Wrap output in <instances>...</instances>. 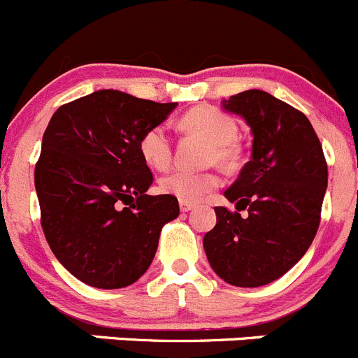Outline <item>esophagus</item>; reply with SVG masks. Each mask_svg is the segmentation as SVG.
I'll return each instance as SVG.
<instances>
[{
	"mask_svg": "<svg viewBox=\"0 0 358 358\" xmlns=\"http://www.w3.org/2000/svg\"><path fill=\"white\" fill-rule=\"evenodd\" d=\"M196 203H190V201H183V199H180V210L182 212H190V210L194 208Z\"/></svg>",
	"mask_w": 358,
	"mask_h": 358,
	"instance_id": "esophagus-1",
	"label": "esophagus"
}]
</instances>
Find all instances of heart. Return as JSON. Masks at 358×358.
Wrapping results in <instances>:
<instances>
[{"label": "heart", "instance_id": "b5f03b06", "mask_svg": "<svg viewBox=\"0 0 358 358\" xmlns=\"http://www.w3.org/2000/svg\"><path fill=\"white\" fill-rule=\"evenodd\" d=\"M182 125L189 130L203 134L213 145L212 159L220 164H229L233 160L231 143L236 139L238 125L226 113L215 108H196L182 118ZM139 153L143 160L152 169H166L171 162V139L168 129L164 125H155L143 134L139 141ZM220 183L219 176L212 171H187L176 169L160 178L159 187L162 194L175 196L183 201H198L206 192L217 189Z\"/></svg>", "mask_w": 358, "mask_h": 358}]
</instances>
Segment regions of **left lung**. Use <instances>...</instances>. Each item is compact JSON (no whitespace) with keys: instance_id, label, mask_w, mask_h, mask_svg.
I'll use <instances>...</instances> for the list:
<instances>
[{"instance_id":"1","label":"left lung","mask_w":358,"mask_h":358,"mask_svg":"<svg viewBox=\"0 0 358 358\" xmlns=\"http://www.w3.org/2000/svg\"><path fill=\"white\" fill-rule=\"evenodd\" d=\"M222 108L250 127L252 153L224 190L236 212L215 206L217 224L203 247L220 279L258 288L285 275L313 243L329 171L315 129L289 103L247 90L222 100ZM242 209L245 217L239 215Z\"/></svg>"}]
</instances>
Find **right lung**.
<instances>
[{"label":"right lung","instance_id":"add662e5","mask_svg":"<svg viewBox=\"0 0 358 358\" xmlns=\"http://www.w3.org/2000/svg\"><path fill=\"white\" fill-rule=\"evenodd\" d=\"M178 103L99 90L65 103L42 138L35 189L42 229L58 262L93 288L130 286L152 265L175 196L146 194L153 175L143 134Z\"/></svg>","mask_w":358,"mask_h":358}]
</instances>
